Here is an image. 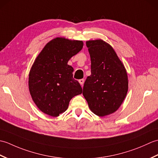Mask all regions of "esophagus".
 Returning <instances> with one entry per match:
<instances>
[{
    "instance_id": "obj_1",
    "label": "esophagus",
    "mask_w": 158,
    "mask_h": 158,
    "mask_svg": "<svg viewBox=\"0 0 158 158\" xmlns=\"http://www.w3.org/2000/svg\"><path fill=\"white\" fill-rule=\"evenodd\" d=\"M84 79H79V83H80V84H81V86H83V83H84Z\"/></svg>"
}]
</instances>
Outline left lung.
<instances>
[{
	"mask_svg": "<svg viewBox=\"0 0 158 158\" xmlns=\"http://www.w3.org/2000/svg\"><path fill=\"white\" fill-rule=\"evenodd\" d=\"M91 59V75L87 77L83 95L90 110L104 117L119 108L128 89L126 70L115 50L101 39L86 41Z\"/></svg>",
	"mask_w": 158,
	"mask_h": 158,
	"instance_id": "obj_1",
	"label": "left lung"
}]
</instances>
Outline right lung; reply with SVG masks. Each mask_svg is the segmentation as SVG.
Instances as JSON below:
<instances>
[{
    "label": "right lung",
    "mask_w": 158,
    "mask_h": 158,
    "mask_svg": "<svg viewBox=\"0 0 158 158\" xmlns=\"http://www.w3.org/2000/svg\"><path fill=\"white\" fill-rule=\"evenodd\" d=\"M83 46L82 41L57 37L36 57L30 70L28 87L33 101L43 113L58 117L68 109L74 96L82 93L68 62Z\"/></svg>",
    "instance_id": "right-lung-1"
}]
</instances>
